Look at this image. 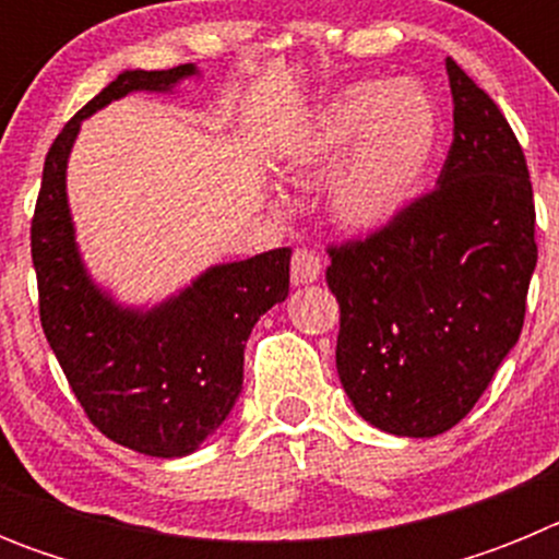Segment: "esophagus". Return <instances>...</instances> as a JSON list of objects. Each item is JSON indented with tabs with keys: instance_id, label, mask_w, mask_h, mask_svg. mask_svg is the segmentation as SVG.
Masks as SVG:
<instances>
[{
	"instance_id": "1",
	"label": "esophagus",
	"mask_w": 559,
	"mask_h": 559,
	"mask_svg": "<svg viewBox=\"0 0 559 559\" xmlns=\"http://www.w3.org/2000/svg\"><path fill=\"white\" fill-rule=\"evenodd\" d=\"M322 276V260L316 251L296 249L290 257V283L294 285H310Z\"/></svg>"
}]
</instances>
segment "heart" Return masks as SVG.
<instances>
[{"mask_svg": "<svg viewBox=\"0 0 559 559\" xmlns=\"http://www.w3.org/2000/svg\"><path fill=\"white\" fill-rule=\"evenodd\" d=\"M437 147V111L417 83H355L310 117L294 145V170L328 181L341 226L374 231L406 210Z\"/></svg>", "mask_w": 559, "mask_h": 559, "instance_id": "1", "label": "heart"}]
</instances>
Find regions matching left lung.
<instances>
[{
	"label": "left lung",
	"instance_id": "1",
	"mask_svg": "<svg viewBox=\"0 0 559 559\" xmlns=\"http://www.w3.org/2000/svg\"><path fill=\"white\" fill-rule=\"evenodd\" d=\"M445 69L453 145L437 190L367 240L330 246L341 386L394 437H437L467 417L518 344L537 263L515 133L453 58Z\"/></svg>",
	"mask_w": 559,
	"mask_h": 559
}]
</instances>
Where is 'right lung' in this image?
<instances>
[{
    "instance_id": "obj_1",
    "label": "right lung",
    "mask_w": 559,
    "mask_h": 559,
    "mask_svg": "<svg viewBox=\"0 0 559 559\" xmlns=\"http://www.w3.org/2000/svg\"><path fill=\"white\" fill-rule=\"evenodd\" d=\"M199 75L195 63L120 72L49 147L29 226L41 328L78 403L117 445L159 459L199 451L226 423L243 389L251 328L288 296L290 249L210 265L151 308L120 305L78 249L67 165L86 117L131 92L170 95Z\"/></svg>"
}]
</instances>
